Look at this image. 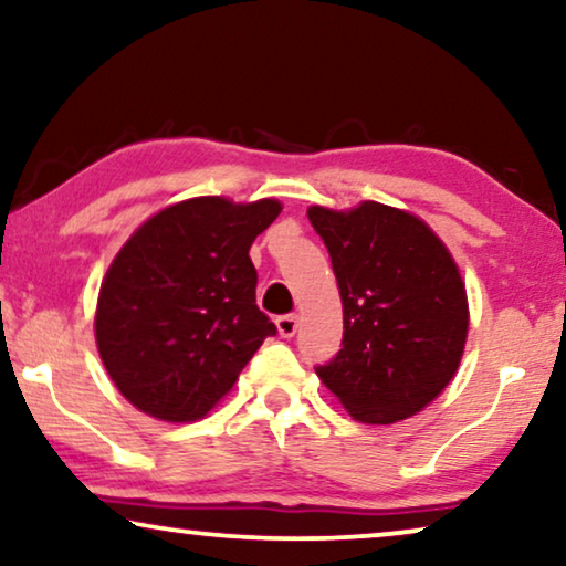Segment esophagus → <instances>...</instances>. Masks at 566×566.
<instances>
[{
	"instance_id": "1",
	"label": "esophagus",
	"mask_w": 566,
	"mask_h": 566,
	"mask_svg": "<svg viewBox=\"0 0 566 566\" xmlns=\"http://www.w3.org/2000/svg\"><path fill=\"white\" fill-rule=\"evenodd\" d=\"M275 324H277V332H281L283 337H293V335H296V329H298V316L296 314H283V316H277Z\"/></svg>"
}]
</instances>
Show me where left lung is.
<instances>
[{"label": "left lung", "instance_id": "obj_1", "mask_svg": "<svg viewBox=\"0 0 566 566\" xmlns=\"http://www.w3.org/2000/svg\"><path fill=\"white\" fill-rule=\"evenodd\" d=\"M343 298V347L316 376L350 417L391 424L428 407L459 370L467 289L428 223L366 200L353 211L312 206Z\"/></svg>", "mask_w": 566, "mask_h": 566}]
</instances>
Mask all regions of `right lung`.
<instances>
[{
	"instance_id": "add662e5",
	"label": "right lung",
	"mask_w": 566,
	"mask_h": 566,
	"mask_svg": "<svg viewBox=\"0 0 566 566\" xmlns=\"http://www.w3.org/2000/svg\"><path fill=\"white\" fill-rule=\"evenodd\" d=\"M277 213L273 198H190L151 216L115 254L95 337L130 405L157 420H198L275 335L254 301L250 247Z\"/></svg>"
}]
</instances>
